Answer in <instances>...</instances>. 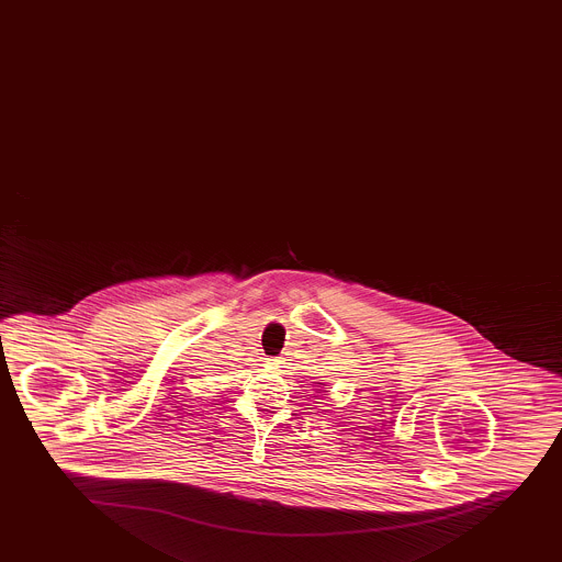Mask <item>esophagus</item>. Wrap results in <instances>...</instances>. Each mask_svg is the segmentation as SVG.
<instances>
[{
	"mask_svg": "<svg viewBox=\"0 0 562 562\" xmlns=\"http://www.w3.org/2000/svg\"><path fill=\"white\" fill-rule=\"evenodd\" d=\"M281 362H283V360L278 359V357H272V359H267V364L276 366V368H278V366L281 364Z\"/></svg>",
	"mask_w": 562,
	"mask_h": 562,
	"instance_id": "1",
	"label": "esophagus"
}]
</instances>
